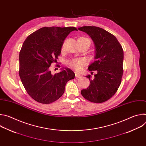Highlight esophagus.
I'll return each mask as SVG.
<instances>
[{"mask_svg":"<svg viewBox=\"0 0 146 146\" xmlns=\"http://www.w3.org/2000/svg\"><path fill=\"white\" fill-rule=\"evenodd\" d=\"M75 76H76V77H77V78L81 77V75H80V74H78V73H77V72H75Z\"/></svg>","mask_w":146,"mask_h":146,"instance_id":"obj_1","label":"esophagus"}]
</instances>
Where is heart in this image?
<instances>
[{"label": "heart", "mask_w": 146, "mask_h": 146, "mask_svg": "<svg viewBox=\"0 0 146 146\" xmlns=\"http://www.w3.org/2000/svg\"><path fill=\"white\" fill-rule=\"evenodd\" d=\"M84 39L89 40L88 38L86 37H80ZM86 62L83 59H74L72 60L69 62V65L70 67L73 68L77 71H81L82 69V68L86 65Z\"/></svg>", "instance_id": "1"}]
</instances>
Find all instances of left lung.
I'll return each mask as SVG.
<instances>
[{"label": "left lung", "mask_w": 146, "mask_h": 146, "mask_svg": "<svg viewBox=\"0 0 146 146\" xmlns=\"http://www.w3.org/2000/svg\"><path fill=\"white\" fill-rule=\"evenodd\" d=\"M78 29L86 32L93 40L95 46V61L88 70L96 73L90 81V86L82 90L81 95L94 103H102L110 99L117 91L123 74V51L117 38L101 28L85 26Z\"/></svg>", "instance_id": "obj_1"}]
</instances>
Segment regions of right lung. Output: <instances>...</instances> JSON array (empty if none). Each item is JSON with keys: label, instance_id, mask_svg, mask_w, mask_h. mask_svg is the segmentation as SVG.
Masks as SVG:
<instances>
[{"label": "right lung", "instance_id": "right-lung-1", "mask_svg": "<svg viewBox=\"0 0 146 146\" xmlns=\"http://www.w3.org/2000/svg\"><path fill=\"white\" fill-rule=\"evenodd\" d=\"M75 27H43L26 38L19 52V75L28 94L35 100L50 104L65 91L68 81L75 77L69 68L52 74L50 67L56 62L68 35Z\"/></svg>", "mask_w": 146, "mask_h": 146}]
</instances>
